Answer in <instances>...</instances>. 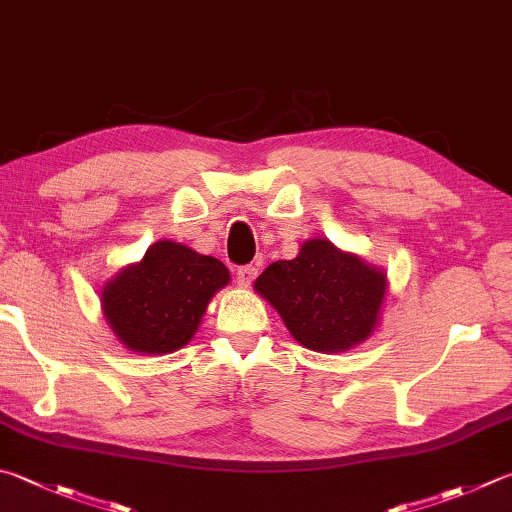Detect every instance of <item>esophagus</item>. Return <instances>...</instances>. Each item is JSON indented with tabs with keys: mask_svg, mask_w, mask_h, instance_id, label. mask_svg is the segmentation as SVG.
I'll return each mask as SVG.
<instances>
[{
	"mask_svg": "<svg viewBox=\"0 0 512 512\" xmlns=\"http://www.w3.org/2000/svg\"><path fill=\"white\" fill-rule=\"evenodd\" d=\"M255 277H257V268L253 264L237 268V282H239V286H250V284H253Z\"/></svg>",
	"mask_w": 512,
	"mask_h": 512,
	"instance_id": "obj_1",
	"label": "esophagus"
}]
</instances>
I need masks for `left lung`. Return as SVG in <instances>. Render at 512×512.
Instances as JSON below:
<instances>
[{"label":"left lung","mask_w":512,"mask_h":512,"mask_svg":"<svg viewBox=\"0 0 512 512\" xmlns=\"http://www.w3.org/2000/svg\"><path fill=\"white\" fill-rule=\"evenodd\" d=\"M255 291L282 315L302 347L338 353L365 342L380 320L387 275L329 239L304 241L295 259L273 262Z\"/></svg>","instance_id":"left-lung-1"}]
</instances>
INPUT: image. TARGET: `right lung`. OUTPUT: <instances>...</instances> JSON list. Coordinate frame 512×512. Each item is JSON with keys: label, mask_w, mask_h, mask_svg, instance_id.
I'll return each mask as SVG.
<instances>
[{"label": "right lung", "mask_w": 512, "mask_h": 512, "mask_svg": "<svg viewBox=\"0 0 512 512\" xmlns=\"http://www.w3.org/2000/svg\"><path fill=\"white\" fill-rule=\"evenodd\" d=\"M230 282L219 259L176 241H156L102 288L100 302L111 331L129 351L163 356L194 338L219 288Z\"/></svg>", "instance_id": "right-lung-1"}]
</instances>
